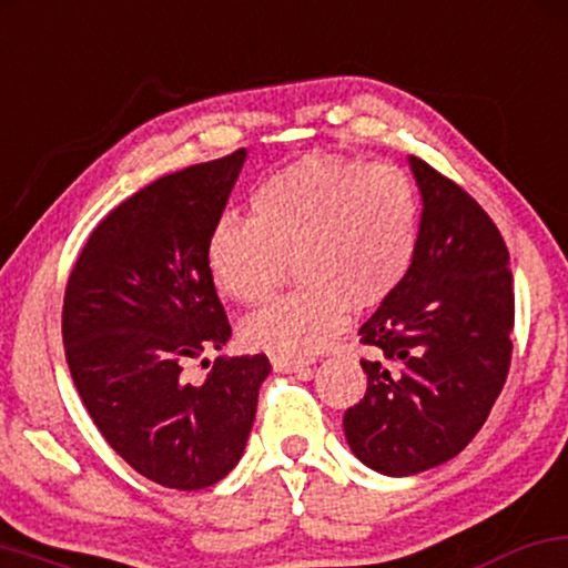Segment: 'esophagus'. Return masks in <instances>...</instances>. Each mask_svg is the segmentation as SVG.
Segmentation results:
<instances>
[{"mask_svg": "<svg viewBox=\"0 0 568 568\" xmlns=\"http://www.w3.org/2000/svg\"><path fill=\"white\" fill-rule=\"evenodd\" d=\"M274 371L278 373H305L311 371V363L307 359H292V357H274L271 359Z\"/></svg>", "mask_w": 568, "mask_h": 568, "instance_id": "34e87169", "label": "esophagus"}]
</instances>
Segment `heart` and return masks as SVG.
Masks as SVG:
<instances>
[{
  "label": "heart",
  "mask_w": 568,
  "mask_h": 568,
  "mask_svg": "<svg viewBox=\"0 0 568 568\" xmlns=\"http://www.w3.org/2000/svg\"><path fill=\"white\" fill-rule=\"evenodd\" d=\"M253 219L224 213L205 242L221 294L263 305L290 266L297 292L242 321L250 349L311 357L347 326L352 305L371 311L409 276L419 245L415 180L388 161L311 153L278 169L250 197Z\"/></svg>",
  "instance_id": "b5f03b06"
}]
</instances>
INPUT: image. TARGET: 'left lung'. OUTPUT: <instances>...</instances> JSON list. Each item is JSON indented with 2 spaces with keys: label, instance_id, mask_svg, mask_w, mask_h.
Instances as JSON below:
<instances>
[{
  "label": "left lung",
  "instance_id": "1",
  "mask_svg": "<svg viewBox=\"0 0 568 568\" xmlns=\"http://www.w3.org/2000/svg\"><path fill=\"white\" fill-rule=\"evenodd\" d=\"M419 245L404 284L359 328L367 392L344 412L349 448L381 475L454 459L483 428L511 365L509 250L473 195L409 156Z\"/></svg>",
  "mask_w": 568,
  "mask_h": 568
}]
</instances>
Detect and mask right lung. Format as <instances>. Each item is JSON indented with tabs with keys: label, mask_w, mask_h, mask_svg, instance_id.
I'll return each mask as SVG.
<instances>
[{
	"label": "right lung",
	"mask_w": 568,
	"mask_h": 568,
	"mask_svg": "<svg viewBox=\"0 0 568 568\" xmlns=\"http://www.w3.org/2000/svg\"><path fill=\"white\" fill-rule=\"evenodd\" d=\"M245 156L240 149L130 195L88 237L64 290V357L88 415L164 488L201 490L232 473L271 371L266 355H221L201 386L182 375L232 336L205 242Z\"/></svg>",
	"instance_id": "obj_1"
}]
</instances>
